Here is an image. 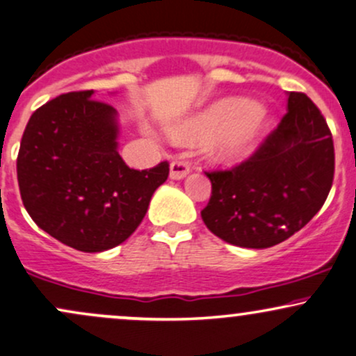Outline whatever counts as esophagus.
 <instances>
[{"mask_svg": "<svg viewBox=\"0 0 356 356\" xmlns=\"http://www.w3.org/2000/svg\"><path fill=\"white\" fill-rule=\"evenodd\" d=\"M190 173V165L185 160H175L170 165V178L171 179H183Z\"/></svg>", "mask_w": 356, "mask_h": 356, "instance_id": "1", "label": "esophagus"}]
</instances>
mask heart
Masks as SVG:
<instances>
[{
    "label": "heart",
    "mask_w": 356,
    "mask_h": 356,
    "mask_svg": "<svg viewBox=\"0 0 356 356\" xmlns=\"http://www.w3.org/2000/svg\"><path fill=\"white\" fill-rule=\"evenodd\" d=\"M271 118L252 99L227 98L171 124V136L181 141H208L207 153L220 165L245 160L270 127Z\"/></svg>",
    "instance_id": "obj_1"
}]
</instances>
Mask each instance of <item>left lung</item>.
<instances>
[{"label":"left lung","mask_w":356,"mask_h":356,"mask_svg":"<svg viewBox=\"0 0 356 356\" xmlns=\"http://www.w3.org/2000/svg\"><path fill=\"white\" fill-rule=\"evenodd\" d=\"M335 148L327 121L305 93L248 160L207 171L210 202L202 218L213 235L243 248H270L300 232L332 190Z\"/></svg>","instance_id":"1"}]
</instances>
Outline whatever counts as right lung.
<instances>
[{
	"mask_svg": "<svg viewBox=\"0 0 356 356\" xmlns=\"http://www.w3.org/2000/svg\"><path fill=\"white\" fill-rule=\"evenodd\" d=\"M71 91L43 104L21 138L16 173L33 221L61 243L98 253L123 243L168 178V161L129 168L118 153L116 110Z\"/></svg>",
	"mask_w": 356,
	"mask_h": 356,
	"instance_id": "1",
	"label": "right lung"
}]
</instances>
